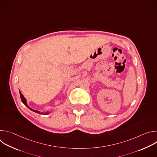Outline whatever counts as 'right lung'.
I'll list each match as a JSON object with an SVG mask.
<instances>
[{"label": "right lung", "instance_id": "right-lung-1", "mask_svg": "<svg viewBox=\"0 0 157 157\" xmlns=\"http://www.w3.org/2000/svg\"><path fill=\"white\" fill-rule=\"evenodd\" d=\"M19 93H20V98H21V102H23L24 104V105H25V106H27L29 109H30L31 110H32V111H33V112H35V113H38V114H50V113L49 112H46V113H40V111H38V110H33V109H32V108H30L29 105H28V104H27V100H26V99L24 98V95L22 94L21 93V92L19 91Z\"/></svg>", "mask_w": 157, "mask_h": 157}]
</instances>
